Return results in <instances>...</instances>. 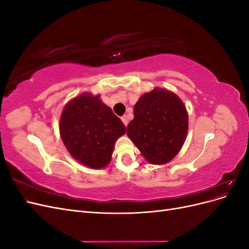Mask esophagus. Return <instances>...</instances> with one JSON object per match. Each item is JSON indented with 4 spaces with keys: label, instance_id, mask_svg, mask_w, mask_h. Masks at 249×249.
<instances>
[{
    "label": "esophagus",
    "instance_id": "34e87169",
    "mask_svg": "<svg viewBox=\"0 0 249 249\" xmlns=\"http://www.w3.org/2000/svg\"><path fill=\"white\" fill-rule=\"evenodd\" d=\"M122 120H123V123L124 124V125H127V124H129V120H127L126 115H124V116L122 117Z\"/></svg>",
    "mask_w": 249,
    "mask_h": 249
}]
</instances>
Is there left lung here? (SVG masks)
<instances>
[{
    "instance_id": "obj_1",
    "label": "left lung",
    "mask_w": 249,
    "mask_h": 249,
    "mask_svg": "<svg viewBox=\"0 0 249 249\" xmlns=\"http://www.w3.org/2000/svg\"><path fill=\"white\" fill-rule=\"evenodd\" d=\"M188 131V114L175 93L154 89L134 106V119L126 133L152 164L169 162L182 148Z\"/></svg>"
}]
</instances>
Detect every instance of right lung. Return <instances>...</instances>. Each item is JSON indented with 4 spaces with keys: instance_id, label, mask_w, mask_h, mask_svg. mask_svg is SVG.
<instances>
[{
    "instance_id": "1",
    "label": "right lung",
    "mask_w": 249,
    "mask_h": 249,
    "mask_svg": "<svg viewBox=\"0 0 249 249\" xmlns=\"http://www.w3.org/2000/svg\"><path fill=\"white\" fill-rule=\"evenodd\" d=\"M125 130L122 120L100 101V96L89 93L73 99L60 119V134L67 150L91 168H103L110 162L114 143Z\"/></svg>"
}]
</instances>
